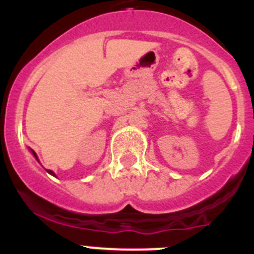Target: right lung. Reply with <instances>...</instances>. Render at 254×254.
I'll return each instance as SVG.
<instances>
[{"label":"right lung","mask_w":254,"mask_h":254,"mask_svg":"<svg viewBox=\"0 0 254 254\" xmlns=\"http://www.w3.org/2000/svg\"><path fill=\"white\" fill-rule=\"evenodd\" d=\"M31 152H33V155H34V156H35V159H37V160H38V158H37V154H35V152L33 151V150H31ZM47 172H48L49 174H52V176H55V173L52 172V170H47Z\"/></svg>","instance_id":"add662e5"}]
</instances>
